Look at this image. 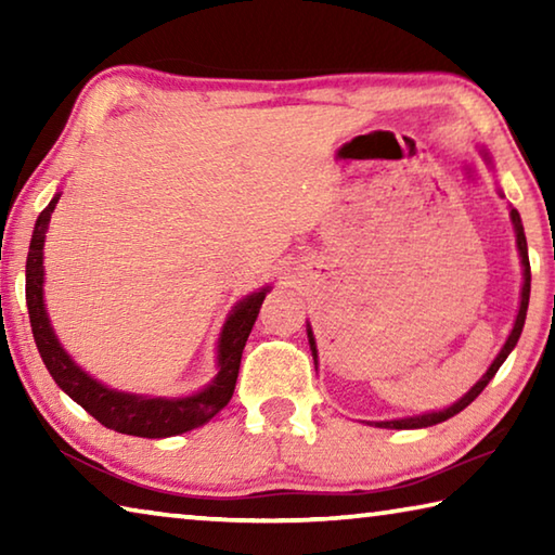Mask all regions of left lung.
I'll list each match as a JSON object with an SVG mask.
<instances>
[{
  "instance_id": "8db88e82",
  "label": "left lung",
  "mask_w": 555,
  "mask_h": 555,
  "mask_svg": "<svg viewBox=\"0 0 555 555\" xmlns=\"http://www.w3.org/2000/svg\"><path fill=\"white\" fill-rule=\"evenodd\" d=\"M512 222H514V230H516V244H519V251H521V264H524V288H521V308H519V315H516V323H514V331L509 335V340L504 343L502 352L496 354V360L492 362V367L487 370L485 377L475 384L473 389H469L463 399L455 401L453 406L446 409V411H436V413H424V416H413V418H401V421H384V424H377L382 428H426V426H436L440 421H446L450 416H455V413L463 411L465 406H469L477 397H480L482 389L490 384V379L496 374V370L502 367V362L506 360V354L514 350V345L519 343V335L524 331V321H526V308H529V294H531V267H529V251H526V237H524V224L519 212L512 210ZM308 343H311V350H313V360H318V352H315V340H313V333L311 327H308Z\"/></svg>"
}]
</instances>
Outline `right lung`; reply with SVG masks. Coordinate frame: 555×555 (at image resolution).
Instances as JSON below:
<instances>
[{
  "label": "right lung",
  "mask_w": 555,
  "mask_h": 555,
  "mask_svg": "<svg viewBox=\"0 0 555 555\" xmlns=\"http://www.w3.org/2000/svg\"><path fill=\"white\" fill-rule=\"evenodd\" d=\"M61 195L43 208L34 228L29 259H26V306H29V321L36 347H39L46 370L51 372L55 384L68 393L73 401H78L90 416H95L102 426H107L117 434L139 436V438H166L178 436L185 430H193L210 421L215 413L228 406L234 384H237L242 350L247 345V337L255 325L259 308L264 304L267 291L261 288L234 306L220 337V354H218V377L208 389L188 399H144L134 393H121L102 387L100 382L90 379L68 354L63 352L53 335L49 315L43 311V240L49 230L51 212L59 203Z\"/></svg>",
  "instance_id": "obj_1"
}]
</instances>
